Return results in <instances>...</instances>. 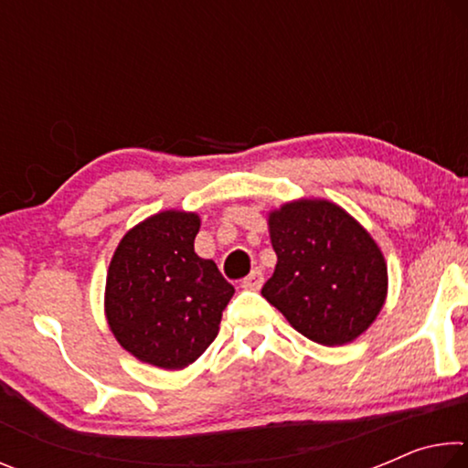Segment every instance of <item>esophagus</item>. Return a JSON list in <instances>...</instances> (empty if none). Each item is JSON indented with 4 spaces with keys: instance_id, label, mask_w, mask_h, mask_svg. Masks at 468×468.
Masks as SVG:
<instances>
[{
    "instance_id": "34e87169",
    "label": "esophagus",
    "mask_w": 468,
    "mask_h": 468,
    "mask_svg": "<svg viewBox=\"0 0 468 468\" xmlns=\"http://www.w3.org/2000/svg\"><path fill=\"white\" fill-rule=\"evenodd\" d=\"M262 282H264L262 272H260V271H251V272L241 281V289L258 291L260 287H262Z\"/></svg>"
}]
</instances>
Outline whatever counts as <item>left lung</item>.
Wrapping results in <instances>:
<instances>
[{"label":"left lung","mask_w":468,"mask_h":468,"mask_svg":"<svg viewBox=\"0 0 468 468\" xmlns=\"http://www.w3.org/2000/svg\"><path fill=\"white\" fill-rule=\"evenodd\" d=\"M276 251L262 295L299 335L324 346L361 336L388 295V266L357 218L324 197H299L268 212Z\"/></svg>","instance_id":"left-lung-1"}]
</instances>
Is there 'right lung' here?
Segmentation results:
<instances>
[{
    "label": "right lung",
    "instance_id": "add662e5",
    "mask_svg": "<svg viewBox=\"0 0 468 468\" xmlns=\"http://www.w3.org/2000/svg\"><path fill=\"white\" fill-rule=\"evenodd\" d=\"M200 217L163 210L132 227L111 258L105 318L138 361L177 371L218 335L233 284L194 251Z\"/></svg>",
    "mask_w": 468,
    "mask_h": 468
}]
</instances>
